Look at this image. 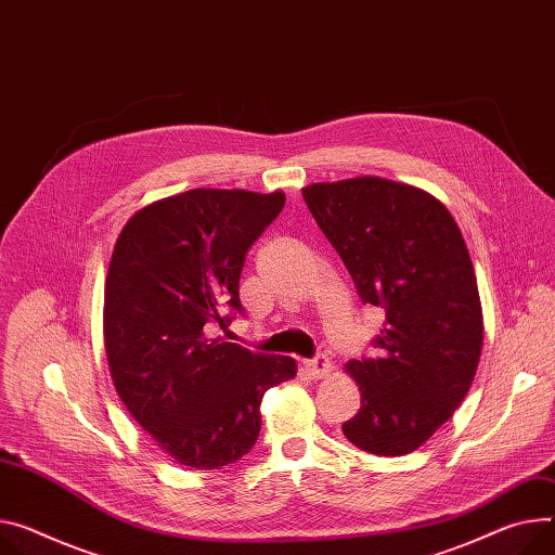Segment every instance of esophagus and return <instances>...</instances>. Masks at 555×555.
I'll use <instances>...</instances> for the list:
<instances>
[{
	"instance_id": "obj_1",
	"label": "esophagus",
	"mask_w": 555,
	"mask_h": 555,
	"mask_svg": "<svg viewBox=\"0 0 555 555\" xmlns=\"http://www.w3.org/2000/svg\"><path fill=\"white\" fill-rule=\"evenodd\" d=\"M305 369L309 371V375H311L313 379H322V377L331 375V371H333V366H331V360H328L326 356H318L315 360H309V362H305Z\"/></svg>"
}]
</instances>
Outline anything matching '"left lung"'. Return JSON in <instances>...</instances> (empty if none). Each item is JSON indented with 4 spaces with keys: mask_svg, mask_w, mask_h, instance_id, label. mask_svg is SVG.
<instances>
[{
    "mask_svg": "<svg viewBox=\"0 0 555 555\" xmlns=\"http://www.w3.org/2000/svg\"><path fill=\"white\" fill-rule=\"evenodd\" d=\"M364 305L385 309L377 356L349 360L362 396L345 438L373 455L420 449L478 371L485 322L468 248L449 208L417 186L360 176L302 189Z\"/></svg>",
    "mask_w": 555,
    "mask_h": 555,
    "instance_id": "left-lung-1",
    "label": "left lung"
}]
</instances>
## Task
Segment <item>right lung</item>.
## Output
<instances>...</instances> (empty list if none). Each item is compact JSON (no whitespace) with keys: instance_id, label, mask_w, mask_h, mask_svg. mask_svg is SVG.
<instances>
[{"instance_id":"right-lung-1","label":"right lung","mask_w":555,"mask_h":555,"mask_svg":"<svg viewBox=\"0 0 555 555\" xmlns=\"http://www.w3.org/2000/svg\"><path fill=\"white\" fill-rule=\"evenodd\" d=\"M284 193L193 189L133 212L104 286V347L117 396L173 462L212 472L260 436V404L288 382L286 356L253 353L206 324L242 311L246 250L280 216Z\"/></svg>"}]
</instances>
